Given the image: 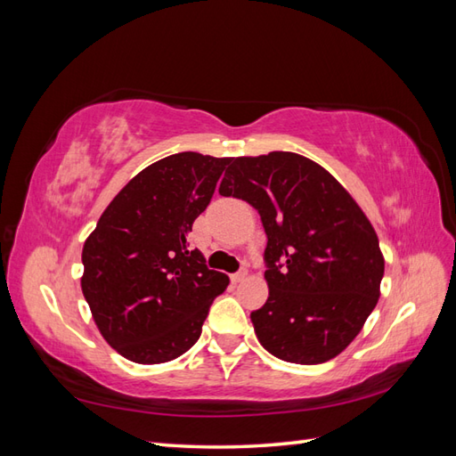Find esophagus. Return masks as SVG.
I'll return each mask as SVG.
<instances>
[{
	"instance_id": "34e87169",
	"label": "esophagus",
	"mask_w": 456,
	"mask_h": 456,
	"mask_svg": "<svg viewBox=\"0 0 456 456\" xmlns=\"http://www.w3.org/2000/svg\"><path fill=\"white\" fill-rule=\"evenodd\" d=\"M247 273H248V270H247V266H242L237 273H232V276H231V280L232 281H235V283H239V281H242V280H245L247 278Z\"/></svg>"
}]
</instances>
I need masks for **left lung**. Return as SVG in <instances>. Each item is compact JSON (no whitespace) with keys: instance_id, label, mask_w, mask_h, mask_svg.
I'll use <instances>...</instances> for the list:
<instances>
[{"instance_id":"left-lung-1","label":"left lung","mask_w":456,"mask_h":456,"mask_svg":"<svg viewBox=\"0 0 456 456\" xmlns=\"http://www.w3.org/2000/svg\"><path fill=\"white\" fill-rule=\"evenodd\" d=\"M219 194L258 209L266 231L270 295L250 313L264 349L301 365L342 354L373 313L385 273L362 208L326 168L291 151L232 159Z\"/></svg>"}]
</instances>
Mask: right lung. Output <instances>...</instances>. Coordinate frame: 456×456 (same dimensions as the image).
<instances>
[{"instance_id": "obj_1", "label": "right lung", "mask_w": 456, "mask_h": 456, "mask_svg": "<svg viewBox=\"0 0 456 456\" xmlns=\"http://www.w3.org/2000/svg\"><path fill=\"white\" fill-rule=\"evenodd\" d=\"M229 161L184 151L145 167L85 240V301L104 340L134 363H165L188 352L229 285L202 252L188 250V232Z\"/></svg>"}]
</instances>
